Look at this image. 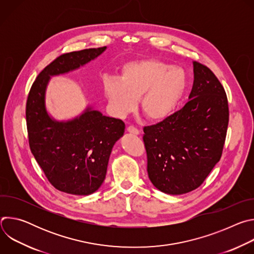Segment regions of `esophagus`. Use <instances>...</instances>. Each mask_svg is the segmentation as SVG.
Returning <instances> with one entry per match:
<instances>
[{"label": "esophagus", "mask_w": 254, "mask_h": 254, "mask_svg": "<svg viewBox=\"0 0 254 254\" xmlns=\"http://www.w3.org/2000/svg\"><path fill=\"white\" fill-rule=\"evenodd\" d=\"M127 132H129V133H131V134H135V135H138V134H139V130H138L137 128H135L134 127H132V126H129V127L127 128Z\"/></svg>", "instance_id": "esophagus-1"}]
</instances>
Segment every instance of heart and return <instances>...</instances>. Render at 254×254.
Here are the masks:
<instances>
[{
  "label": "heart",
  "instance_id": "b5f03b06",
  "mask_svg": "<svg viewBox=\"0 0 254 254\" xmlns=\"http://www.w3.org/2000/svg\"><path fill=\"white\" fill-rule=\"evenodd\" d=\"M187 77L182 68L156 59L142 58L124 64L119 78L107 77L103 92L113 116L122 119L136 107L151 122L169 118L182 99Z\"/></svg>",
  "mask_w": 254,
  "mask_h": 254
}]
</instances>
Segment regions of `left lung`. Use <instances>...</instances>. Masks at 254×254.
Wrapping results in <instances>:
<instances>
[{"label":"left lung","instance_id":"1","mask_svg":"<svg viewBox=\"0 0 254 254\" xmlns=\"http://www.w3.org/2000/svg\"><path fill=\"white\" fill-rule=\"evenodd\" d=\"M194 83L185 106L143 128L148 175L163 193L197 189L219 162L229 121L225 90L213 72L193 61Z\"/></svg>","mask_w":254,"mask_h":254}]
</instances>
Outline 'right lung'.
<instances>
[{
  "mask_svg": "<svg viewBox=\"0 0 254 254\" xmlns=\"http://www.w3.org/2000/svg\"><path fill=\"white\" fill-rule=\"evenodd\" d=\"M105 50L90 48L59 56L40 72L29 92L26 121L31 152L49 182L67 194L87 196L101 187L113 148L126 126L92 105L73 119L56 120L47 110V87L51 77L85 66Z\"/></svg>",
  "mask_w": 254,
  "mask_h": 254,
  "instance_id": "right-lung-1",
  "label": "right lung"
}]
</instances>
